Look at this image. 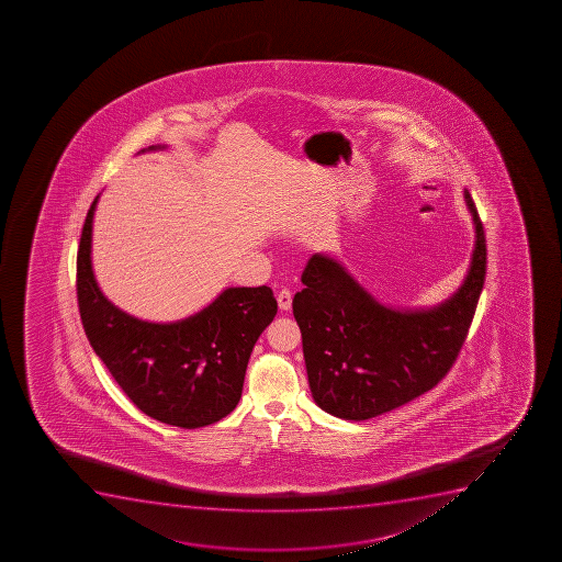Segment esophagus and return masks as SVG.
Masks as SVG:
<instances>
[{
    "mask_svg": "<svg viewBox=\"0 0 562 562\" xmlns=\"http://www.w3.org/2000/svg\"><path fill=\"white\" fill-rule=\"evenodd\" d=\"M277 301L278 307H280L282 312H290L291 302H293V295H291L290 290H282L280 293H278Z\"/></svg>",
    "mask_w": 562,
    "mask_h": 562,
    "instance_id": "esophagus-1",
    "label": "esophagus"
}]
</instances>
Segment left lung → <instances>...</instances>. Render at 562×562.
I'll return each instance as SVG.
<instances>
[{"instance_id": "8db88e82", "label": "left lung", "mask_w": 562, "mask_h": 562, "mask_svg": "<svg viewBox=\"0 0 562 562\" xmlns=\"http://www.w3.org/2000/svg\"><path fill=\"white\" fill-rule=\"evenodd\" d=\"M474 227L460 288L430 307L379 302L335 256L315 252L293 299L313 400L340 419L364 422L416 400L449 372L484 288V227L463 189Z\"/></svg>"}]
</instances>
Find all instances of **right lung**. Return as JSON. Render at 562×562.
<instances>
[{
  "mask_svg": "<svg viewBox=\"0 0 562 562\" xmlns=\"http://www.w3.org/2000/svg\"><path fill=\"white\" fill-rule=\"evenodd\" d=\"M148 146L145 151L167 150ZM97 195L77 256V296L89 345L146 416L181 428L220 422L238 405L250 351L277 315L267 285L227 288L173 323H150L115 306L97 282L91 241Z\"/></svg>",
  "mask_w": 562,
  "mask_h": 562,
  "instance_id": "1",
  "label": "right lung"
}]
</instances>
